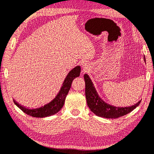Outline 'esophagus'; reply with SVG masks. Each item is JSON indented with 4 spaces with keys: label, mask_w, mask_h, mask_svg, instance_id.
I'll return each mask as SVG.
<instances>
[{
    "label": "esophagus",
    "mask_w": 154,
    "mask_h": 154,
    "mask_svg": "<svg viewBox=\"0 0 154 154\" xmlns=\"http://www.w3.org/2000/svg\"><path fill=\"white\" fill-rule=\"evenodd\" d=\"M83 70H84V71H86V70H87V67H86L85 65H83Z\"/></svg>",
    "instance_id": "1"
}]
</instances>
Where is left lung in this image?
<instances>
[{"mask_svg": "<svg viewBox=\"0 0 154 154\" xmlns=\"http://www.w3.org/2000/svg\"><path fill=\"white\" fill-rule=\"evenodd\" d=\"M146 62V57H143ZM85 82V96L87 105L96 116L108 119H116L130 113L140 105L141 100L128 107H116L105 102L99 97L91 79L87 74L84 75Z\"/></svg>", "mask_w": 154, "mask_h": 154, "instance_id": "1", "label": "left lung"}]
</instances>
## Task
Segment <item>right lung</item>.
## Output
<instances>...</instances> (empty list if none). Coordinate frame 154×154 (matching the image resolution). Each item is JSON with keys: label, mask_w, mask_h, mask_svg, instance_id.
<instances>
[{"label": "right lung", "mask_w": 154, "mask_h": 154, "mask_svg": "<svg viewBox=\"0 0 154 154\" xmlns=\"http://www.w3.org/2000/svg\"><path fill=\"white\" fill-rule=\"evenodd\" d=\"M80 73L81 67L79 65L76 66L73 69H71L69 72L67 77H65L61 88L55 96V97L52 101H51L49 103L45 104L43 106L35 108V109H29V108H27L23 105H21L15 100H13L14 103L24 113L30 116L43 118V117L55 115V113H58L61 109V108L64 105L66 96L68 94L69 89L71 88L72 81L75 78L79 77Z\"/></svg>", "instance_id": "1"}]
</instances>
